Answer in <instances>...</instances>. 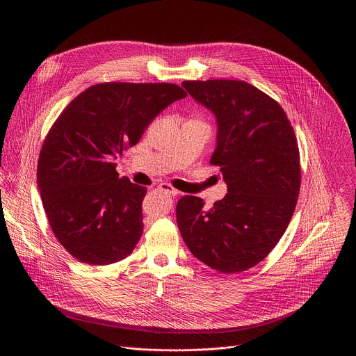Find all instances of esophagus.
<instances>
[{
	"instance_id": "1",
	"label": "esophagus",
	"mask_w": 356,
	"mask_h": 356,
	"mask_svg": "<svg viewBox=\"0 0 356 356\" xmlns=\"http://www.w3.org/2000/svg\"><path fill=\"white\" fill-rule=\"evenodd\" d=\"M159 188L163 191V193H166V194H170V195H177L179 194V191L175 188V187H172L170 184H166V183H162L161 186H159Z\"/></svg>"
}]
</instances>
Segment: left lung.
<instances>
[{
  "instance_id": "8db88e82",
  "label": "left lung",
  "mask_w": 356,
  "mask_h": 356,
  "mask_svg": "<svg viewBox=\"0 0 356 356\" xmlns=\"http://www.w3.org/2000/svg\"><path fill=\"white\" fill-rule=\"evenodd\" d=\"M217 118L220 166L228 193L209 210L200 197L177 201L180 234L193 255L221 273L262 262L283 236L300 191V154L277 101L241 80L183 81Z\"/></svg>"
}]
</instances>
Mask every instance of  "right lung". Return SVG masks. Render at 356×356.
Masks as SVG:
<instances>
[{"label":"right lung","instance_id":"add662e5","mask_svg":"<svg viewBox=\"0 0 356 356\" xmlns=\"http://www.w3.org/2000/svg\"><path fill=\"white\" fill-rule=\"evenodd\" d=\"M187 94L170 83H101L80 92L47 132L38 187L55 236L72 257L110 265L131 255L146 187L120 177L115 159Z\"/></svg>","mask_w":356,"mask_h":356}]
</instances>
